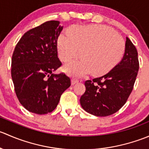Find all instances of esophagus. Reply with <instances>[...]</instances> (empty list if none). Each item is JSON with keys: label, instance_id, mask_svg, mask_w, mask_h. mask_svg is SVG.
Masks as SVG:
<instances>
[{"label": "esophagus", "instance_id": "obj_1", "mask_svg": "<svg viewBox=\"0 0 149 149\" xmlns=\"http://www.w3.org/2000/svg\"><path fill=\"white\" fill-rule=\"evenodd\" d=\"M79 83V80H77V79H73L71 80V85H74V84Z\"/></svg>", "mask_w": 149, "mask_h": 149}]
</instances>
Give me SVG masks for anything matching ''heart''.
Returning <instances> with one entry per match:
<instances>
[{
  "label": "heart",
  "instance_id": "b5f03b06",
  "mask_svg": "<svg viewBox=\"0 0 149 149\" xmlns=\"http://www.w3.org/2000/svg\"><path fill=\"white\" fill-rule=\"evenodd\" d=\"M68 34L57 41L58 56L68 62L79 55L81 59L66 64L63 70L73 76H83L91 71L95 76L109 73L123 58L125 44L112 29L104 25L71 26Z\"/></svg>",
  "mask_w": 149,
  "mask_h": 149
}]
</instances>
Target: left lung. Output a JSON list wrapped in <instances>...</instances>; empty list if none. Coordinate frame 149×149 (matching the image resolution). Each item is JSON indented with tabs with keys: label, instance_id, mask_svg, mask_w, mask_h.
<instances>
[{
	"label": "left lung",
	"instance_id": "left-lung-1",
	"mask_svg": "<svg viewBox=\"0 0 149 149\" xmlns=\"http://www.w3.org/2000/svg\"><path fill=\"white\" fill-rule=\"evenodd\" d=\"M139 69L138 52L128 37L121 61L101 77L85 82L86 91L81 97L82 108L97 117L118 112L130 96Z\"/></svg>",
	"mask_w": 149,
	"mask_h": 149
}]
</instances>
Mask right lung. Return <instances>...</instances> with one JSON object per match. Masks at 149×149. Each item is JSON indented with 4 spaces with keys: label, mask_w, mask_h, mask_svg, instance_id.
<instances>
[{
    "label": "right lung",
    "mask_w": 149,
    "mask_h": 149,
    "mask_svg": "<svg viewBox=\"0 0 149 149\" xmlns=\"http://www.w3.org/2000/svg\"><path fill=\"white\" fill-rule=\"evenodd\" d=\"M63 28L58 21H49L29 30L12 55L11 77L17 98L25 109L37 115L52 112L70 86L65 74L54 73L61 65L57 41Z\"/></svg>",
    "instance_id": "add662e5"
}]
</instances>
